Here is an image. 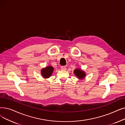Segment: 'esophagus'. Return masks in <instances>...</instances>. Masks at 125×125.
Instances as JSON below:
<instances>
[{
    "mask_svg": "<svg viewBox=\"0 0 125 125\" xmlns=\"http://www.w3.org/2000/svg\"><path fill=\"white\" fill-rule=\"evenodd\" d=\"M61 69L62 70H65L66 69V67L65 66H61Z\"/></svg>",
    "mask_w": 125,
    "mask_h": 125,
    "instance_id": "obj_1",
    "label": "esophagus"
}]
</instances>
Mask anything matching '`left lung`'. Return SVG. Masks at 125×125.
Here are the masks:
<instances>
[{
  "label": "left lung",
  "instance_id": "1",
  "mask_svg": "<svg viewBox=\"0 0 125 125\" xmlns=\"http://www.w3.org/2000/svg\"><path fill=\"white\" fill-rule=\"evenodd\" d=\"M74 73L75 75L80 79H82L84 78L85 76V73L83 71H82V70H81L80 69H75L74 70Z\"/></svg>",
  "mask_w": 125,
  "mask_h": 125
}]
</instances>
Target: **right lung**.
<instances>
[{
  "label": "right lung",
  "instance_id": "1",
  "mask_svg": "<svg viewBox=\"0 0 125 125\" xmlns=\"http://www.w3.org/2000/svg\"><path fill=\"white\" fill-rule=\"evenodd\" d=\"M53 71V68L51 66H47L41 70V74L44 78H48L52 75Z\"/></svg>",
  "mask_w": 125,
  "mask_h": 125
}]
</instances>
